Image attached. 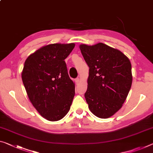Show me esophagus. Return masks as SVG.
I'll list each match as a JSON object with an SVG mask.
<instances>
[{
	"label": "esophagus",
	"instance_id": "1",
	"mask_svg": "<svg viewBox=\"0 0 153 153\" xmlns=\"http://www.w3.org/2000/svg\"><path fill=\"white\" fill-rule=\"evenodd\" d=\"M75 82H76V83L77 84L79 83V78H76V79H75Z\"/></svg>",
	"mask_w": 153,
	"mask_h": 153
}]
</instances>
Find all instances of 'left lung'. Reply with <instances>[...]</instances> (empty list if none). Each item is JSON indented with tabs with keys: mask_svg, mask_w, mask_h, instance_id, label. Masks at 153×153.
I'll return each instance as SVG.
<instances>
[{
	"mask_svg": "<svg viewBox=\"0 0 153 153\" xmlns=\"http://www.w3.org/2000/svg\"><path fill=\"white\" fill-rule=\"evenodd\" d=\"M89 67L84 94L88 108L101 118L113 116L122 108L132 84L131 64L120 50L102 43L79 45Z\"/></svg>",
	"mask_w": 153,
	"mask_h": 153,
	"instance_id": "obj_1",
	"label": "left lung"
}]
</instances>
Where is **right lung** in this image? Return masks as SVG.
I'll list each match as a JSON object with an SVG mask.
<instances>
[{
  "label": "right lung",
  "mask_w": 153,
  "mask_h": 153,
  "mask_svg": "<svg viewBox=\"0 0 153 153\" xmlns=\"http://www.w3.org/2000/svg\"><path fill=\"white\" fill-rule=\"evenodd\" d=\"M75 43H53L31 54L24 62L22 79L31 103L50 121L62 119L70 110L75 83L68 75L65 59Z\"/></svg>",
  "instance_id": "add662e5"
}]
</instances>
